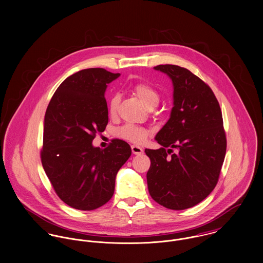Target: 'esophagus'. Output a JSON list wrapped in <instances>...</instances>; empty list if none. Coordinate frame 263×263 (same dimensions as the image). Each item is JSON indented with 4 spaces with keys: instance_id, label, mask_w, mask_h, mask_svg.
<instances>
[{
    "instance_id": "esophagus-1",
    "label": "esophagus",
    "mask_w": 263,
    "mask_h": 263,
    "mask_svg": "<svg viewBox=\"0 0 263 263\" xmlns=\"http://www.w3.org/2000/svg\"><path fill=\"white\" fill-rule=\"evenodd\" d=\"M132 151H133V154H135V155H140L143 153V149L137 145L132 146Z\"/></svg>"
}]
</instances>
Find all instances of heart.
Here are the masks:
<instances>
[{
	"instance_id": "heart-1",
	"label": "heart",
	"mask_w": 263,
	"mask_h": 263,
	"mask_svg": "<svg viewBox=\"0 0 263 263\" xmlns=\"http://www.w3.org/2000/svg\"><path fill=\"white\" fill-rule=\"evenodd\" d=\"M134 91L137 96L141 99V101L148 107H155L159 103L160 96L158 91L147 83H138L134 86ZM118 97L113 96L109 103V112L114 115L117 110L118 105ZM117 137L126 140L132 143L142 144L146 141L149 130L145 127L134 125V124H125L116 130Z\"/></svg>"
}]
</instances>
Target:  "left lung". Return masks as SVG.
<instances>
[{
    "instance_id": "8db88e82",
    "label": "left lung",
    "mask_w": 263,
    "mask_h": 263,
    "mask_svg": "<svg viewBox=\"0 0 263 263\" xmlns=\"http://www.w3.org/2000/svg\"><path fill=\"white\" fill-rule=\"evenodd\" d=\"M154 69L171 79L173 107L155 137L161 148L145 150L151 160L148 188L156 202L181 211L202 201L218 183L227 148L223 116L212 89L187 69Z\"/></svg>"
}]
</instances>
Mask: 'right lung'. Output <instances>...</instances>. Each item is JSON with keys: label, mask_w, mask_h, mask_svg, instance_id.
Returning <instances> with one entry per match:
<instances>
[{"label": "right lung", "mask_w": 263, "mask_h": 263, "mask_svg": "<svg viewBox=\"0 0 263 263\" xmlns=\"http://www.w3.org/2000/svg\"><path fill=\"white\" fill-rule=\"evenodd\" d=\"M119 76L100 68L79 71L59 86L45 112L41 163L59 197L77 210L105 204L118 170L132 155L121 140L104 150L92 144L108 123L107 84Z\"/></svg>", "instance_id": "add662e5"}]
</instances>
